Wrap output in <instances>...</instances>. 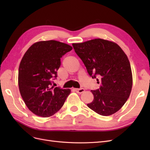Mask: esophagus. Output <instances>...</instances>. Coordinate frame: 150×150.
<instances>
[{"mask_svg": "<svg viewBox=\"0 0 150 150\" xmlns=\"http://www.w3.org/2000/svg\"><path fill=\"white\" fill-rule=\"evenodd\" d=\"M74 90L76 91V92L77 93H78V94H81V93H84V89H83V88H80V89H74Z\"/></svg>", "mask_w": 150, "mask_h": 150, "instance_id": "34e87169", "label": "esophagus"}]
</instances>
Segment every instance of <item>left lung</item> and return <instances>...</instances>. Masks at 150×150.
I'll return each instance as SVG.
<instances>
[{
  "label": "left lung",
  "mask_w": 150,
  "mask_h": 150,
  "mask_svg": "<svg viewBox=\"0 0 150 150\" xmlns=\"http://www.w3.org/2000/svg\"><path fill=\"white\" fill-rule=\"evenodd\" d=\"M72 46L89 74L100 78L97 79L100 88L91 91L94 99L87 106L102 116L115 114L128 100L132 89V72L126 54L116 43L102 39L73 43Z\"/></svg>",
  "instance_id": "8db88e82"
}]
</instances>
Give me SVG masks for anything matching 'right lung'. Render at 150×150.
Returning <instances> with one entry per match:
<instances>
[{
    "label": "right lung",
    "instance_id": "obj_1",
    "mask_svg": "<svg viewBox=\"0 0 150 150\" xmlns=\"http://www.w3.org/2000/svg\"><path fill=\"white\" fill-rule=\"evenodd\" d=\"M72 49L57 40H43L33 44L24 54L19 64L18 84L25 105L35 115L52 116L70 94L69 89L51 87V81L57 77L61 57Z\"/></svg>",
    "mask_w": 150,
    "mask_h": 150
}]
</instances>
